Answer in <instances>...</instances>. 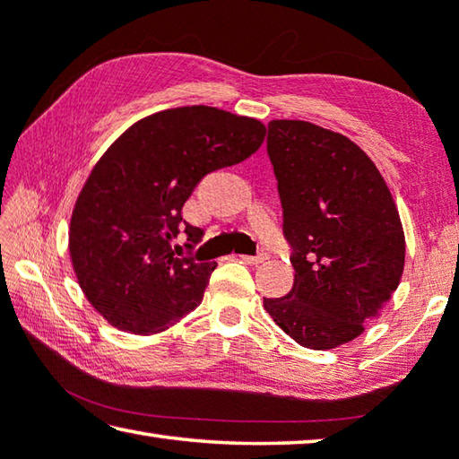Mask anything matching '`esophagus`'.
Returning a JSON list of instances; mask_svg holds the SVG:
<instances>
[{"label":"esophagus","mask_w":459,"mask_h":459,"mask_svg":"<svg viewBox=\"0 0 459 459\" xmlns=\"http://www.w3.org/2000/svg\"><path fill=\"white\" fill-rule=\"evenodd\" d=\"M240 258L245 260L247 264H260V263H264V260H268V255H266V253H260V255H256V256L245 255V256H240Z\"/></svg>","instance_id":"obj_1"}]
</instances>
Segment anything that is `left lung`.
<instances>
[{
	"label": "left lung",
	"instance_id": "left-lung-1",
	"mask_svg": "<svg viewBox=\"0 0 459 459\" xmlns=\"http://www.w3.org/2000/svg\"><path fill=\"white\" fill-rule=\"evenodd\" d=\"M268 157L294 284L264 299V310L300 346L338 348L360 336L398 289L406 258L398 206L374 160L340 133L274 119Z\"/></svg>",
	"mask_w": 459,
	"mask_h": 459
}]
</instances>
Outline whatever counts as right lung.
Returning a JSON list of instances; mask_svg holds the SVG:
<instances>
[{"label": "right lung", "mask_w": 459, "mask_h": 459, "mask_svg": "<svg viewBox=\"0 0 459 459\" xmlns=\"http://www.w3.org/2000/svg\"><path fill=\"white\" fill-rule=\"evenodd\" d=\"M266 127L217 107H175L139 119L97 160L69 224L77 282L111 326L157 334L199 307L217 263L175 255L181 211L201 178L263 145ZM191 240L203 230L185 222Z\"/></svg>", "instance_id": "obj_1"}]
</instances>
